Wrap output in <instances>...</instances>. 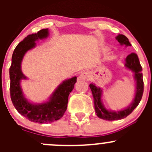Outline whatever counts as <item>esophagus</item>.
<instances>
[{
	"instance_id": "obj_1",
	"label": "esophagus",
	"mask_w": 152,
	"mask_h": 152,
	"mask_svg": "<svg viewBox=\"0 0 152 152\" xmlns=\"http://www.w3.org/2000/svg\"><path fill=\"white\" fill-rule=\"evenodd\" d=\"M89 77H90V74H89L88 72L87 71H83L80 73V75L78 77V80H88Z\"/></svg>"
}]
</instances>
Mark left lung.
<instances>
[{"label": "left lung", "instance_id": "left-lung-1", "mask_svg": "<svg viewBox=\"0 0 152 152\" xmlns=\"http://www.w3.org/2000/svg\"><path fill=\"white\" fill-rule=\"evenodd\" d=\"M116 39L121 45H125L126 46H131L128 38L123 34H118L116 37ZM125 67L129 70H131L134 73V79L136 81V90L135 96L133 102L126 109H124L121 111H111L107 110L104 107L102 102V90L100 87H98L95 84H90V87L93 93L94 99L95 110L97 116L100 118L106 121H115L123 119L127 117L132 113L133 110L137 107L142 99L143 93V80H142V67L140 64L138 56L136 53H132L126 58Z\"/></svg>", "mask_w": 152, "mask_h": 152}]
</instances>
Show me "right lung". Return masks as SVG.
<instances>
[{
	"instance_id": "right-lung-1",
	"label": "right lung",
	"mask_w": 152,
	"mask_h": 152,
	"mask_svg": "<svg viewBox=\"0 0 152 152\" xmlns=\"http://www.w3.org/2000/svg\"><path fill=\"white\" fill-rule=\"evenodd\" d=\"M48 34V29L44 28L37 34L28 35L21 41L14 50L10 68V96L14 107L30 121L39 124L51 123L63 116L67 110L69 94L76 82V76L64 81L45 103L32 104L24 97L20 86V81L26 79L21 70L23 58L28 50L35 47V41L46 38Z\"/></svg>"
}]
</instances>
